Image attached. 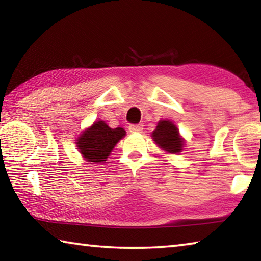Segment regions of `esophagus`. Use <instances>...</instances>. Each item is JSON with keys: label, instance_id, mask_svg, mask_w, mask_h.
<instances>
[{"label": "esophagus", "instance_id": "esophagus-1", "mask_svg": "<svg viewBox=\"0 0 261 261\" xmlns=\"http://www.w3.org/2000/svg\"><path fill=\"white\" fill-rule=\"evenodd\" d=\"M144 129V125L143 124H130L129 125V131L130 132H134V134H136V132H141Z\"/></svg>", "mask_w": 261, "mask_h": 261}]
</instances>
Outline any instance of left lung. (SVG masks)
Returning a JSON list of instances; mask_svg holds the SVG:
<instances>
[{"mask_svg":"<svg viewBox=\"0 0 261 261\" xmlns=\"http://www.w3.org/2000/svg\"><path fill=\"white\" fill-rule=\"evenodd\" d=\"M152 137L155 143L166 152L179 153L182 152L184 141L179 137L178 130L170 121H160L156 129L153 131Z\"/></svg>","mask_w":261,"mask_h":261,"instance_id":"obj_1","label":"left lung"}]
</instances>
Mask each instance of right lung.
Masks as SVG:
<instances>
[{
    "label": "right lung",
    "instance_id": "obj_1",
    "mask_svg": "<svg viewBox=\"0 0 261 261\" xmlns=\"http://www.w3.org/2000/svg\"><path fill=\"white\" fill-rule=\"evenodd\" d=\"M124 136L122 127L112 129L103 121H98L83 132L77 140V147L87 161L102 162Z\"/></svg>",
    "mask_w": 261,
    "mask_h": 261
}]
</instances>
